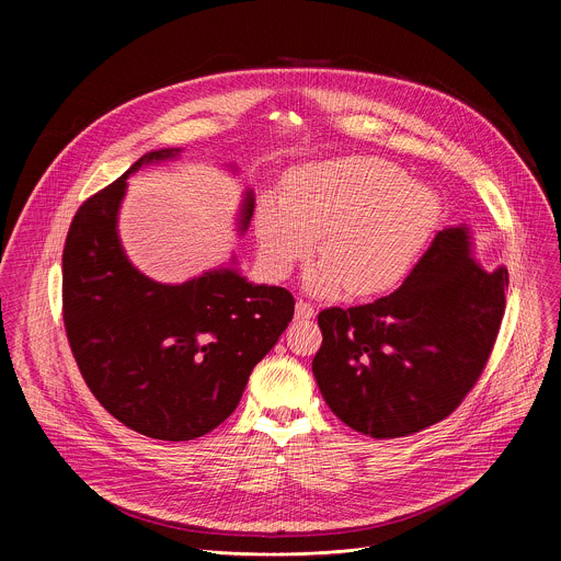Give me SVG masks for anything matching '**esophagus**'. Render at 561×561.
<instances>
[{"mask_svg":"<svg viewBox=\"0 0 561 561\" xmlns=\"http://www.w3.org/2000/svg\"><path fill=\"white\" fill-rule=\"evenodd\" d=\"M295 314H297V319H310V317H314V306L306 299H297Z\"/></svg>","mask_w":561,"mask_h":561,"instance_id":"34e87169","label":"esophagus"}]
</instances>
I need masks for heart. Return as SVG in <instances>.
<instances>
[{
    "label": "heart",
    "mask_w": 561,
    "mask_h": 561,
    "mask_svg": "<svg viewBox=\"0 0 561 561\" xmlns=\"http://www.w3.org/2000/svg\"><path fill=\"white\" fill-rule=\"evenodd\" d=\"M439 217L437 195L407 182L379 157H344L290 175L286 195L268 193L257 237L268 268L286 275L317 251L327 257L310 275L312 290L379 295L415 266Z\"/></svg>",
    "instance_id": "b5f03b06"
}]
</instances>
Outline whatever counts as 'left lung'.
I'll use <instances>...</instances> for the list:
<instances>
[{"label": "left lung", "instance_id": "1", "mask_svg": "<svg viewBox=\"0 0 561 561\" xmlns=\"http://www.w3.org/2000/svg\"><path fill=\"white\" fill-rule=\"evenodd\" d=\"M508 271L470 260L466 228L439 230L392 295L317 314L312 359L331 411L375 439L446 420L482 377L506 308Z\"/></svg>", "mask_w": 561, "mask_h": 561}]
</instances>
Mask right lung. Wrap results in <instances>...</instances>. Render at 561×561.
Here are the masks:
<instances>
[{
  "label": "right lung",
  "mask_w": 561,
  "mask_h": 561,
  "mask_svg": "<svg viewBox=\"0 0 561 561\" xmlns=\"http://www.w3.org/2000/svg\"><path fill=\"white\" fill-rule=\"evenodd\" d=\"M175 152L139 157L91 195L70 221L61 255V314L79 373L115 420L162 442L217 428L295 312L286 288L253 286L234 271L167 286L128 264L115 230L126 178ZM251 215L253 195L244 228Z\"/></svg>",
  "instance_id": "obj_1"
}]
</instances>
